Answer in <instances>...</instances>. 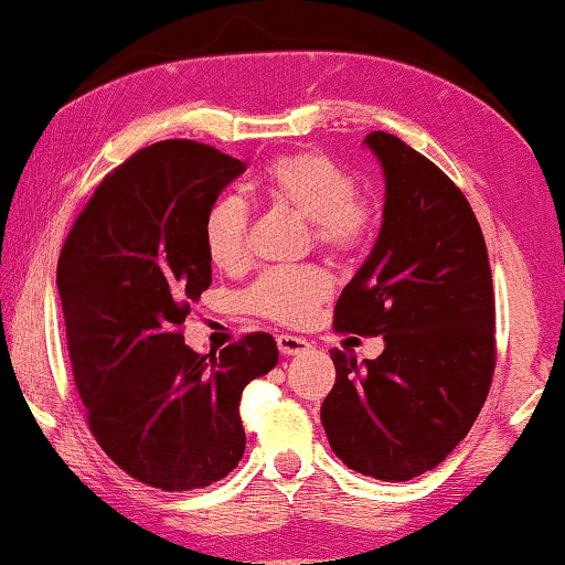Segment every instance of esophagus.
Returning <instances> with one entry per match:
<instances>
[{
	"instance_id": "esophagus-1",
	"label": "esophagus",
	"mask_w": 565,
	"mask_h": 565,
	"mask_svg": "<svg viewBox=\"0 0 565 565\" xmlns=\"http://www.w3.org/2000/svg\"><path fill=\"white\" fill-rule=\"evenodd\" d=\"M277 350H280L285 358H290V354H303L311 350V342L303 337H292V334H280L277 337Z\"/></svg>"
}]
</instances>
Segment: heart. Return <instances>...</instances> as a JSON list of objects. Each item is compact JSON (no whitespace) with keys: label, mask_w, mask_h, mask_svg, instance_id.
Instances as JSON below:
<instances>
[{"label":"heart","mask_w":565,"mask_h":565,"mask_svg":"<svg viewBox=\"0 0 565 565\" xmlns=\"http://www.w3.org/2000/svg\"><path fill=\"white\" fill-rule=\"evenodd\" d=\"M259 192L273 205L303 215L311 223L313 244L334 257H352L375 234L373 200L360 195L354 177L319 151L282 153L259 180ZM249 207L236 195L215 198L203 218L207 259L221 269H236L246 259ZM331 292V277L319 265L275 267L262 273L246 292L254 313L285 327L311 321Z\"/></svg>","instance_id":"1"}]
</instances>
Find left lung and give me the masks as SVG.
I'll return each instance as SVG.
<instances>
[{
    "label": "left lung",
    "instance_id": "obj_1",
    "mask_svg": "<svg viewBox=\"0 0 565 565\" xmlns=\"http://www.w3.org/2000/svg\"><path fill=\"white\" fill-rule=\"evenodd\" d=\"M365 143L385 172L381 236L342 290L334 329L383 337L360 365L331 350L337 383L321 422L337 458L377 481H412L468 435L497 367L486 242L458 184L401 138Z\"/></svg>",
    "mask_w": 565,
    "mask_h": 565
}]
</instances>
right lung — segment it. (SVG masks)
Segmentation results:
<instances>
[{
    "label": "right lung",
    "mask_w": 565,
    "mask_h": 565,
    "mask_svg": "<svg viewBox=\"0 0 565 565\" xmlns=\"http://www.w3.org/2000/svg\"><path fill=\"white\" fill-rule=\"evenodd\" d=\"M246 169L198 141H161L115 167L76 215L56 267L68 360L89 431L115 466L161 491H192L242 460V393L277 365L252 331L218 354L184 344L211 285L203 218Z\"/></svg>",
    "instance_id": "obj_1"
}]
</instances>
